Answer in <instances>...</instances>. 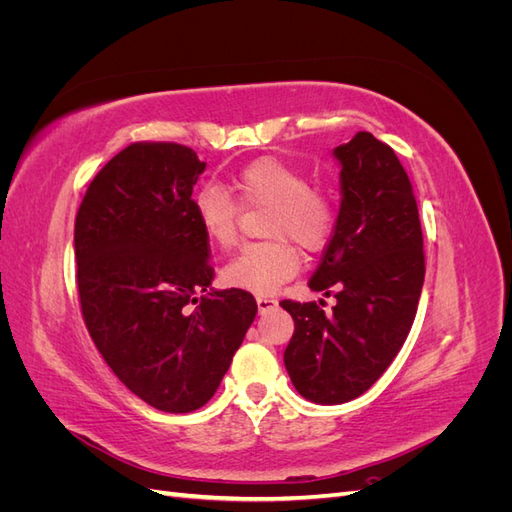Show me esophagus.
<instances>
[{"label":"esophagus","instance_id":"1","mask_svg":"<svg viewBox=\"0 0 512 512\" xmlns=\"http://www.w3.org/2000/svg\"><path fill=\"white\" fill-rule=\"evenodd\" d=\"M256 303H258V309L260 312H269V309H273L275 305H277V299H273V297H256Z\"/></svg>","mask_w":512,"mask_h":512}]
</instances>
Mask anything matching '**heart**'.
<instances>
[{
    "label": "heart",
    "instance_id": "1",
    "mask_svg": "<svg viewBox=\"0 0 512 512\" xmlns=\"http://www.w3.org/2000/svg\"><path fill=\"white\" fill-rule=\"evenodd\" d=\"M241 207H271L265 235L269 241L245 245L222 271L230 288L269 294L299 271L303 250L318 252L331 239L337 211L333 198L312 188L301 168L277 158H258L245 164L232 179ZM239 205L220 185H203L192 200L196 222L205 239L230 250L239 237Z\"/></svg>",
    "mask_w": 512,
    "mask_h": 512
}]
</instances>
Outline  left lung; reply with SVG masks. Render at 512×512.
Masks as SVG:
<instances>
[{
  "instance_id": "8db88e82",
  "label": "left lung",
  "mask_w": 512,
  "mask_h": 512,
  "mask_svg": "<svg viewBox=\"0 0 512 512\" xmlns=\"http://www.w3.org/2000/svg\"><path fill=\"white\" fill-rule=\"evenodd\" d=\"M333 156L342 166V205L309 288L333 292L337 305L327 316L316 303H280L294 320L284 352L288 376L322 406L363 395L393 363L425 280L416 198L395 151L356 132Z\"/></svg>"
}]
</instances>
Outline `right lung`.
Listing matches in <instances>:
<instances>
[{"instance_id": "obj_1", "label": "right lung", "mask_w": 512, "mask_h": 512, "mask_svg": "<svg viewBox=\"0 0 512 512\" xmlns=\"http://www.w3.org/2000/svg\"><path fill=\"white\" fill-rule=\"evenodd\" d=\"M177 143H132L89 183L74 224L87 331L113 374L170 414L205 406L256 318L250 292L209 290L192 190L205 170Z\"/></svg>"}]
</instances>
